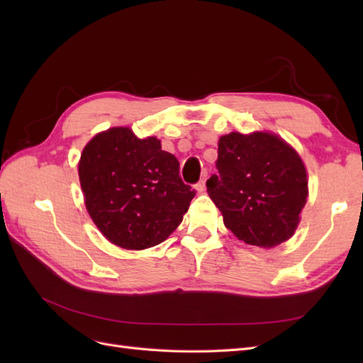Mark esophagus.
<instances>
[{
  "label": "esophagus",
  "mask_w": 363,
  "mask_h": 363,
  "mask_svg": "<svg viewBox=\"0 0 363 363\" xmlns=\"http://www.w3.org/2000/svg\"><path fill=\"white\" fill-rule=\"evenodd\" d=\"M195 191L199 194H203L206 191V180L204 179H201L199 183L195 184Z\"/></svg>",
  "instance_id": "34e87169"
}]
</instances>
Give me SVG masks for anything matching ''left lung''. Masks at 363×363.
I'll return each instance as SVG.
<instances>
[{
	"instance_id": "obj_1",
	"label": "left lung",
	"mask_w": 363,
	"mask_h": 363,
	"mask_svg": "<svg viewBox=\"0 0 363 363\" xmlns=\"http://www.w3.org/2000/svg\"><path fill=\"white\" fill-rule=\"evenodd\" d=\"M216 168L219 175L207 180V194L239 240L274 248L294 236L309 180L292 145L265 130L232 131L218 140Z\"/></svg>"
}]
</instances>
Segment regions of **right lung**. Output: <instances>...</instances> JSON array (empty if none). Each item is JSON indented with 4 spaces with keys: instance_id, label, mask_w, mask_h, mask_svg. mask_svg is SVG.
<instances>
[{
    "instance_id": "right-lung-1",
    "label": "right lung",
    "mask_w": 363,
    "mask_h": 363,
    "mask_svg": "<svg viewBox=\"0 0 363 363\" xmlns=\"http://www.w3.org/2000/svg\"><path fill=\"white\" fill-rule=\"evenodd\" d=\"M79 179L94 224L124 250L163 242L195 196L180 179L175 156L162 150L156 136L139 139L130 127H112L87 142Z\"/></svg>"
}]
</instances>
